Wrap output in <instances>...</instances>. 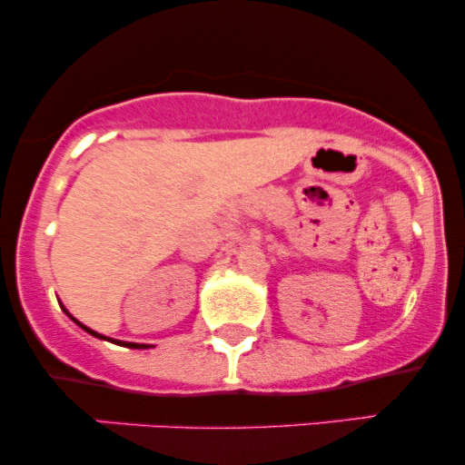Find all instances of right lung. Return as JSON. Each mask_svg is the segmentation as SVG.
<instances>
[{"mask_svg":"<svg viewBox=\"0 0 465 465\" xmlns=\"http://www.w3.org/2000/svg\"><path fill=\"white\" fill-rule=\"evenodd\" d=\"M80 328H84L83 323H78ZM87 330L89 334H94V336H98V339H106V336H103V334H98V332H94V330H89V328H84ZM117 343H120V341H117ZM120 345H126V348H146V345H140V343H120Z\"/></svg>","mask_w":465,"mask_h":465,"instance_id":"1","label":"right lung"}]
</instances>
